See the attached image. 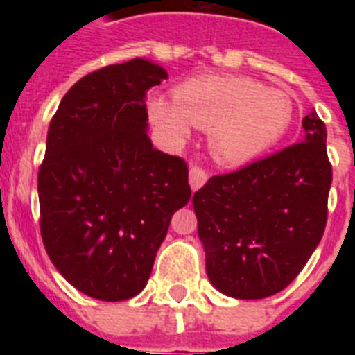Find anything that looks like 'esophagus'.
I'll list each match as a JSON object with an SVG mask.
<instances>
[{"label": "esophagus", "instance_id": "esophagus-1", "mask_svg": "<svg viewBox=\"0 0 355 355\" xmlns=\"http://www.w3.org/2000/svg\"><path fill=\"white\" fill-rule=\"evenodd\" d=\"M208 180V173L199 166H189V186L193 191H197L199 188L205 186V182Z\"/></svg>", "mask_w": 355, "mask_h": 355}]
</instances>
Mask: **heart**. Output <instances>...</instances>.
Instances as JSON below:
<instances>
[{
	"label": "heart",
	"instance_id": "b5f03b06",
	"mask_svg": "<svg viewBox=\"0 0 355 355\" xmlns=\"http://www.w3.org/2000/svg\"><path fill=\"white\" fill-rule=\"evenodd\" d=\"M175 99L150 96V121L169 141H182L191 125L208 130L211 156L223 166H241L284 138L295 105L282 88L237 75H202L178 85Z\"/></svg>",
	"mask_w": 355,
	"mask_h": 355
}]
</instances>
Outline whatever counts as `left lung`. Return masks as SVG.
Masks as SVG:
<instances>
[{
  "instance_id": "1",
  "label": "left lung",
  "mask_w": 355,
  "mask_h": 355,
  "mask_svg": "<svg viewBox=\"0 0 355 355\" xmlns=\"http://www.w3.org/2000/svg\"><path fill=\"white\" fill-rule=\"evenodd\" d=\"M302 127L304 141L216 175L195 191L206 272L228 297L256 300L286 289L324 234L331 186L326 125L313 110Z\"/></svg>"
}]
</instances>
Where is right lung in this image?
Wrapping results in <instances>:
<instances>
[{
	"label": "right lung",
	"instance_id": "1",
	"mask_svg": "<svg viewBox=\"0 0 355 355\" xmlns=\"http://www.w3.org/2000/svg\"><path fill=\"white\" fill-rule=\"evenodd\" d=\"M164 79L145 58L97 69L69 88L49 123L42 241L58 272L97 300L144 289L173 214L191 197L186 162L147 136L145 94Z\"/></svg>",
	"mask_w": 355,
	"mask_h": 355
}]
</instances>
